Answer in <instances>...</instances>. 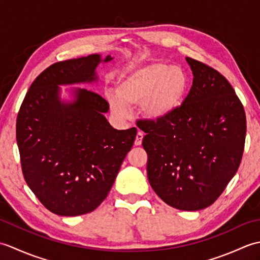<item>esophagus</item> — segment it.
<instances>
[{
  "label": "esophagus",
  "mask_w": 260,
  "mask_h": 260,
  "mask_svg": "<svg viewBox=\"0 0 260 260\" xmlns=\"http://www.w3.org/2000/svg\"><path fill=\"white\" fill-rule=\"evenodd\" d=\"M143 137H144V134H143L142 132H139V133L136 134V139H135V145H136V146H139V145L142 144Z\"/></svg>",
  "instance_id": "obj_1"
}]
</instances>
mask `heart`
<instances>
[{
	"instance_id": "heart-1",
	"label": "heart",
	"mask_w": 260,
	"mask_h": 260,
	"mask_svg": "<svg viewBox=\"0 0 260 260\" xmlns=\"http://www.w3.org/2000/svg\"><path fill=\"white\" fill-rule=\"evenodd\" d=\"M186 90L187 77L181 67L151 62L121 76L107 99L118 119L128 118L129 107L139 105L143 117L163 121L178 112Z\"/></svg>"
}]
</instances>
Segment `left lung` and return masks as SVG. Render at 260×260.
<instances>
[{
	"instance_id": "obj_1",
	"label": "left lung",
	"mask_w": 260,
	"mask_h": 260,
	"mask_svg": "<svg viewBox=\"0 0 260 260\" xmlns=\"http://www.w3.org/2000/svg\"><path fill=\"white\" fill-rule=\"evenodd\" d=\"M189 95L172 117L142 121L147 178L169 206L197 211L217 200L239 168L246 115L234 88L217 70L186 57Z\"/></svg>"
}]
</instances>
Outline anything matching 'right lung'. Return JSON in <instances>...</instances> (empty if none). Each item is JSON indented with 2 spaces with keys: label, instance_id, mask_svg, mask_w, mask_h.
Returning a JSON list of instances; mask_svg holds the SVG:
<instances>
[{
  "label": "right lung",
  "instance_id": "1",
  "mask_svg": "<svg viewBox=\"0 0 260 260\" xmlns=\"http://www.w3.org/2000/svg\"><path fill=\"white\" fill-rule=\"evenodd\" d=\"M114 57L89 54L57 62L32 82L16 119L22 172L49 211L64 217L91 212L112 189L134 144L135 127L118 131L98 93L60 86L98 82L99 63Z\"/></svg>",
  "mask_w": 260,
  "mask_h": 260
}]
</instances>
